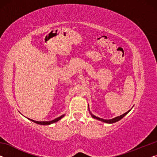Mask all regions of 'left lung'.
<instances>
[{"mask_svg":"<svg viewBox=\"0 0 157 157\" xmlns=\"http://www.w3.org/2000/svg\"><path fill=\"white\" fill-rule=\"evenodd\" d=\"M131 109H129L128 111H127V112H125L123 114H122L121 116H117L116 117V118H111V119H103V118H99V117H97L94 116V114H92V113L89 110V113L91 114V116L92 118H94L95 119H96V120H98V121H100L103 122V123H109V124H112V123H116V122H118L119 121H121L122 118H123L124 116H125L127 113H128L130 111H131Z\"/></svg>","mask_w":157,"mask_h":157,"instance_id":"obj_1","label":"left lung"}]
</instances>
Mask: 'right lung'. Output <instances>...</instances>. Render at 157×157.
<instances>
[{"label":"right lung","instance_id":"right-lung-1","mask_svg":"<svg viewBox=\"0 0 157 157\" xmlns=\"http://www.w3.org/2000/svg\"><path fill=\"white\" fill-rule=\"evenodd\" d=\"M65 116V114H63V115L61 116L60 117H58V118L54 119V120L52 121H34V120H32V119L28 118V120H30L31 121L34 122V123H35L36 124H41V125H49V124H51L52 123H56V122L59 121V120H61L63 116Z\"/></svg>","mask_w":157,"mask_h":157}]
</instances>
